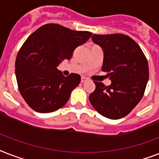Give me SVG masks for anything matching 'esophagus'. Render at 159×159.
<instances>
[{"label":"esophagus","instance_id":"obj_1","mask_svg":"<svg viewBox=\"0 0 159 159\" xmlns=\"http://www.w3.org/2000/svg\"><path fill=\"white\" fill-rule=\"evenodd\" d=\"M86 81H87V79H86L85 77H82V78H81V82H82V83H83V82H86Z\"/></svg>","mask_w":159,"mask_h":159}]
</instances>
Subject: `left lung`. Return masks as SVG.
<instances>
[{"label": "left lung", "mask_w": 159, "mask_h": 159, "mask_svg": "<svg viewBox=\"0 0 159 159\" xmlns=\"http://www.w3.org/2000/svg\"><path fill=\"white\" fill-rule=\"evenodd\" d=\"M91 38L103 49L102 70L108 73L111 84L94 82L95 90L89 100L102 116L119 119L142 99L149 80L148 61L139 45L126 35L95 34Z\"/></svg>", "instance_id": "8db88e82"}]
</instances>
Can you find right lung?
<instances>
[{
	"label": "right lung",
	"instance_id": "obj_1",
	"mask_svg": "<svg viewBox=\"0 0 159 159\" xmlns=\"http://www.w3.org/2000/svg\"><path fill=\"white\" fill-rule=\"evenodd\" d=\"M92 33L73 31L56 24H45L28 37L15 60L19 91L28 106L38 113H51L69 100L81 82L77 73L64 77L57 67L70 59L77 46Z\"/></svg>",
	"mask_w": 159,
	"mask_h": 159
}]
</instances>
